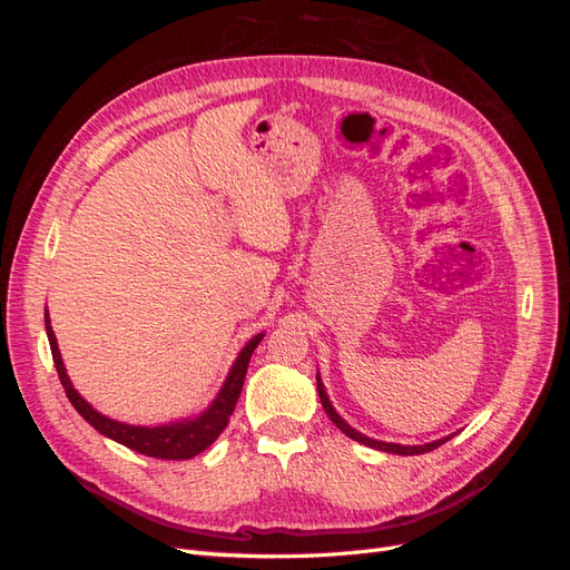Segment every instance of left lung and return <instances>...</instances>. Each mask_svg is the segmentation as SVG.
Segmentation results:
<instances>
[{"label":"left lung","instance_id":"left-lung-1","mask_svg":"<svg viewBox=\"0 0 570 570\" xmlns=\"http://www.w3.org/2000/svg\"><path fill=\"white\" fill-rule=\"evenodd\" d=\"M316 383H318V396H321V404H323V409H325V413H327V419H331V421L342 430L344 435L352 438V440H356V442H361V444H368V446H373V450L390 452V454H402V456H411V454H425V452H433V450H438L440 444H444L446 440H450V438H444V440H435V442L421 444V446H404V444H392V442H377V440H371V438H366V435L356 433V430H354L352 425H347V423H344V421L337 416V411L333 409L331 400H327V394H325V390H323L321 377H316Z\"/></svg>","mask_w":570,"mask_h":570}]
</instances>
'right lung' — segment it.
<instances>
[{"mask_svg": "<svg viewBox=\"0 0 570 570\" xmlns=\"http://www.w3.org/2000/svg\"><path fill=\"white\" fill-rule=\"evenodd\" d=\"M45 323H47L51 358H55L59 381L66 390L68 402L76 406L80 416L88 421L95 430H99L101 435H107V438H111L120 444H126L128 450H132V452H140L145 456H154V459H176V461L197 456L223 433V428L228 425L230 413L235 411L239 392H243L249 358L256 350V344L264 340V335H256L247 344V347L239 352L235 366L230 368L226 385H223V390L218 392L216 402L209 406V411H204L199 419L183 421V423H170V425H159V428H142V425H128V423H118V421L101 416V413H97L88 402L82 400V396L73 390L71 381H68L63 361H61V354H59V347H57L55 331H51V325H49V316L45 318Z\"/></svg>", "mask_w": 570, "mask_h": 570, "instance_id": "add662e5", "label": "right lung"}]
</instances>
